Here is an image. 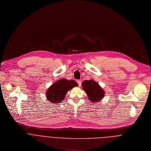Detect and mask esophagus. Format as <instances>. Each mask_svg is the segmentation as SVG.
I'll use <instances>...</instances> for the list:
<instances>
[{
  "instance_id": "34e87169",
  "label": "esophagus",
  "mask_w": 151,
  "mask_h": 151,
  "mask_svg": "<svg viewBox=\"0 0 151 151\" xmlns=\"http://www.w3.org/2000/svg\"><path fill=\"white\" fill-rule=\"evenodd\" d=\"M77 83L78 84V86L81 87V80H77Z\"/></svg>"
}]
</instances>
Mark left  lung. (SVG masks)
Segmentation results:
<instances>
[{
  "label": "left lung",
  "mask_w": 151,
  "mask_h": 151,
  "mask_svg": "<svg viewBox=\"0 0 151 151\" xmlns=\"http://www.w3.org/2000/svg\"><path fill=\"white\" fill-rule=\"evenodd\" d=\"M82 87L90 102H99L105 96V90L93 79L84 81L82 83Z\"/></svg>",
  "instance_id": "obj_1"
}]
</instances>
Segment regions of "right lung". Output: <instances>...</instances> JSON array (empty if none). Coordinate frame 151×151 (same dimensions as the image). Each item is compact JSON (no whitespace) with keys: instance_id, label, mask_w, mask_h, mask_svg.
Returning a JSON list of instances; mask_svg holds the SVG:
<instances>
[{"instance_id":"1","label":"right lung","mask_w":151,"mask_h":151,"mask_svg":"<svg viewBox=\"0 0 151 151\" xmlns=\"http://www.w3.org/2000/svg\"><path fill=\"white\" fill-rule=\"evenodd\" d=\"M78 86L77 83L74 80L60 79L53 83L46 90L45 95L47 100L51 104L61 103L69 90Z\"/></svg>"}]
</instances>
